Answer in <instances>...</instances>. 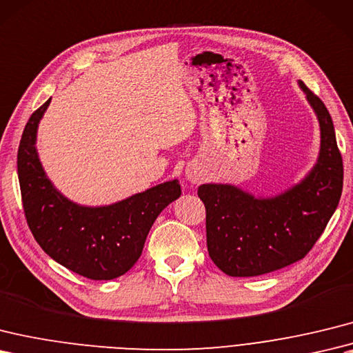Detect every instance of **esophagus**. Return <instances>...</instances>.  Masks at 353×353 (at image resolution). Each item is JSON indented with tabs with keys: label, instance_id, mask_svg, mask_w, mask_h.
<instances>
[{
	"label": "esophagus",
	"instance_id": "34e87169",
	"mask_svg": "<svg viewBox=\"0 0 353 353\" xmlns=\"http://www.w3.org/2000/svg\"><path fill=\"white\" fill-rule=\"evenodd\" d=\"M185 174H186L188 180H190L191 183H200L201 180L204 179L203 170L199 165H196V163H191V165H188Z\"/></svg>",
	"mask_w": 353,
	"mask_h": 353
}]
</instances>
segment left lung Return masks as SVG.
Here are the masks:
<instances>
[{
	"instance_id": "left-lung-1",
	"label": "left lung",
	"mask_w": 353,
	"mask_h": 353,
	"mask_svg": "<svg viewBox=\"0 0 353 353\" xmlns=\"http://www.w3.org/2000/svg\"><path fill=\"white\" fill-rule=\"evenodd\" d=\"M313 108L321 147L317 161L298 183L270 196H256L232 183H204L206 239L212 261L230 276L274 272L305 257L339 206L343 161L325 103L298 81Z\"/></svg>"
}]
</instances>
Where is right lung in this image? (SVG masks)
Instances as JSON below:
<instances>
[{
    "instance_id": "obj_1",
    "label": "right lung",
    "mask_w": 353,
    "mask_h": 353,
    "mask_svg": "<svg viewBox=\"0 0 353 353\" xmlns=\"http://www.w3.org/2000/svg\"><path fill=\"white\" fill-rule=\"evenodd\" d=\"M49 103L51 97L32 112L18 150V177L28 227L57 263L90 280H114L137 263L154 219L182 194L179 180L105 206L69 200L48 177L36 147L39 123Z\"/></svg>"
}]
</instances>
